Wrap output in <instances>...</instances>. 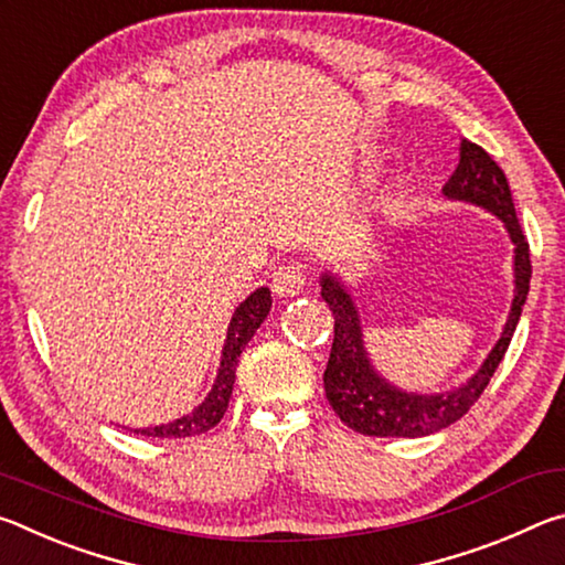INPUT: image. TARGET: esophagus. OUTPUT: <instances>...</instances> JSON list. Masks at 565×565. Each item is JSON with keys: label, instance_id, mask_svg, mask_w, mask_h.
I'll return each mask as SVG.
<instances>
[{"label": "esophagus", "instance_id": "1", "mask_svg": "<svg viewBox=\"0 0 565 565\" xmlns=\"http://www.w3.org/2000/svg\"><path fill=\"white\" fill-rule=\"evenodd\" d=\"M306 286V274L299 264H286L271 276V291L279 299H289V296H299Z\"/></svg>", "mask_w": 565, "mask_h": 565}]
</instances>
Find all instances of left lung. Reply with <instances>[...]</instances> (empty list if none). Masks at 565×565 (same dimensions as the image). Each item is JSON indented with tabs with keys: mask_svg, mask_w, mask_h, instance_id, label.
Returning a JSON list of instances; mask_svg holds the SVG:
<instances>
[{
	"mask_svg": "<svg viewBox=\"0 0 565 565\" xmlns=\"http://www.w3.org/2000/svg\"><path fill=\"white\" fill-rule=\"evenodd\" d=\"M444 196L451 202L486 209L509 232L513 244L511 311L505 317L499 341L493 343L489 356L483 359L473 376L448 391L420 394V391L401 388L381 376L366 351L361 313L349 286L341 281L339 274L323 271L319 276L321 299L333 311V343L327 371H323V388H327L331 408L337 411L343 424L363 436L420 438L451 426L489 386L493 371L499 369L503 353L509 351L513 331L519 327L531 286V254L501 167L481 147L461 139V159H458L451 179L446 181Z\"/></svg>",
	"mask_w": 565,
	"mask_h": 565,
	"instance_id": "8db88e82",
	"label": "left lung"
}]
</instances>
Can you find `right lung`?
<instances>
[{"label": "right lung", "mask_w": 565, "mask_h": 565, "mask_svg": "<svg viewBox=\"0 0 565 565\" xmlns=\"http://www.w3.org/2000/svg\"><path fill=\"white\" fill-rule=\"evenodd\" d=\"M269 311H271V291L266 289V286L248 294L246 299L236 306L232 313V321H228L226 341L222 349V361H218L214 386L202 404L191 408L189 414H184L181 418L169 420V424L134 428V434L157 436V438H186V436H199L209 431V428H214L218 420L224 418L228 398H232L238 356H242L246 343L252 341L256 329H259L264 319L269 317Z\"/></svg>", "instance_id": "add662e5"}]
</instances>
